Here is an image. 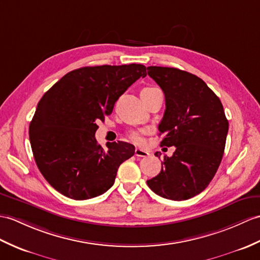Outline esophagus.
<instances>
[{"mask_svg": "<svg viewBox=\"0 0 260 260\" xmlns=\"http://www.w3.org/2000/svg\"><path fill=\"white\" fill-rule=\"evenodd\" d=\"M135 155L137 156V157H146V156L149 155V153L147 152V150H144V149H141V148H136L135 149Z\"/></svg>", "mask_w": 260, "mask_h": 260, "instance_id": "1", "label": "esophagus"}]
</instances>
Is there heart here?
Listing matches in <instances>:
<instances>
[{"instance_id": "heart-1", "label": "heart", "mask_w": 260, "mask_h": 260, "mask_svg": "<svg viewBox=\"0 0 260 260\" xmlns=\"http://www.w3.org/2000/svg\"><path fill=\"white\" fill-rule=\"evenodd\" d=\"M155 89H158V88H156V87H146V88L143 89L142 93L152 92V90H155ZM144 133H145V131H142V129H140V131H132L129 133L131 141L134 142L135 144H143L144 143V136H143Z\"/></svg>"}]
</instances>
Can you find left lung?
<instances>
[{"instance_id": "8db88e82", "label": "left lung", "mask_w": 260, "mask_h": 260, "mask_svg": "<svg viewBox=\"0 0 260 260\" xmlns=\"http://www.w3.org/2000/svg\"><path fill=\"white\" fill-rule=\"evenodd\" d=\"M148 75L165 94L166 110L158 125L160 146H175L157 176L147 180L155 194L186 201L212 182L224 155L228 120L220 100L198 76L174 68L148 66ZM155 156L159 157L160 153Z\"/></svg>"}]
</instances>
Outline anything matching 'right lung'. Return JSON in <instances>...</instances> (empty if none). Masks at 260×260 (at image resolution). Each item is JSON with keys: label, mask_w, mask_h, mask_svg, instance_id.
<instances>
[{"label": "right lung", "mask_w": 260, "mask_h": 260, "mask_svg": "<svg viewBox=\"0 0 260 260\" xmlns=\"http://www.w3.org/2000/svg\"><path fill=\"white\" fill-rule=\"evenodd\" d=\"M142 64L86 66L70 72L41 99L29 123V142L40 172L62 195L84 201L111 188L119 165L135 147L125 142L98 144V122L140 77Z\"/></svg>", "instance_id": "add662e5"}]
</instances>
